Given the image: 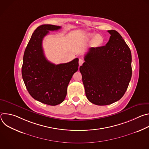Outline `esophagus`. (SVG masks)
Segmentation results:
<instances>
[{"instance_id": "obj_1", "label": "esophagus", "mask_w": 149, "mask_h": 149, "mask_svg": "<svg viewBox=\"0 0 149 149\" xmlns=\"http://www.w3.org/2000/svg\"><path fill=\"white\" fill-rule=\"evenodd\" d=\"M78 62H79V66H81V65H82V63H84V61H83V59H82L79 58V61H78Z\"/></svg>"}]
</instances>
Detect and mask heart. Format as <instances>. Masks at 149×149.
<instances>
[{
    "label": "heart",
    "mask_w": 149,
    "mask_h": 149,
    "mask_svg": "<svg viewBox=\"0 0 149 149\" xmlns=\"http://www.w3.org/2000/svg\"><path fill=\"white\" fill-rule=\"evenodd\" d=\"M92 38H93V41L95 45H99L102 43L103 39L102 37L98 35H95L92 36Z\"/></svg>",
    "instance_id": "1"
}]
</instances>
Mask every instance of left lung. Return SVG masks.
Segmentation results:
<instances>
[{"mask_svg":"<svg viewBox=\"0 0 149 149\" xmlns=\"http://www.w3.org/2000/svg\"><path fill=\"white\" fill-rule=\"evenodd\" d=\"M105 46L91 48L79 68L87 99L93 104L106 105L122 98L130 81L132 53L115 30Z\"/></svg>","mask_w":149,"mask_h":149,"instance_id":"obj_1","label":"left lung"}]
</instances>
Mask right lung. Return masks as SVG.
<instances>
[{
  "mask_svg": "<svg viewBox=\"0 0 149 149\" xmlns=\"http://www.w3.org/2000/svg\"><path fill=\"white\" fill-rule=\"evenodd\" d=\"M59 26L42 25L33 33L25 49L22 75L29 94L36 100L56 105L65 100L68 84L78 70V58L55 65L46 58L42 40L49 31H57Z\"/></svg>",
  "mask_w": 149,
  "mask_h": 149,
  "instance_id": "obj_1",
  "label": "right lung"
}]
</instances>
